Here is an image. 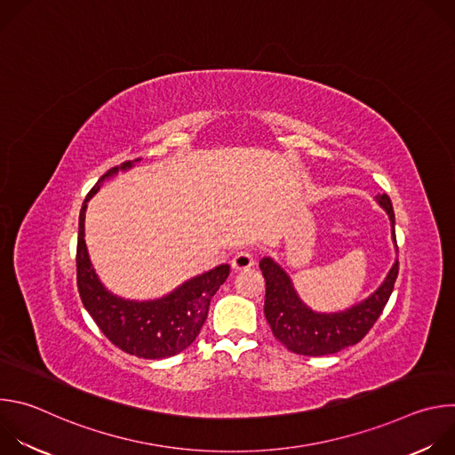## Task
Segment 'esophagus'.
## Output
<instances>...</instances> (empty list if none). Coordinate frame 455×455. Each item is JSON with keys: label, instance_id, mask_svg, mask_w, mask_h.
<instances>
[{"label": "esophagus", "instance_id": "esophagus-1", "mask_svg": "<svg viewBox=\"0 0 455 455\" xmlns=\"http://www.w3.org/2000/svg\"><path fill=\"white\" fill-rule=\"evenodd\" d=\"M253 267V257L250 251H237L232 259V268L235 272H243V270H248Z\"/></svg>", "mask_w": 455, "mask_h": 455}]
</instances>
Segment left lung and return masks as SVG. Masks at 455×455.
<instances>
[{"mask_svg":"<svg viewBox=\"0 0 455 455\" xmlns=\"http://www.w3.org/2000/svg\"><path fill=\"white\" fill-rule=\"evenodd\" d=\"M376 202L391 221L393 241L398 251L391 198L387 194H378ZM259 268L267 281L265 316L274 337L297 355L322 356L355 346L369 333L393 293L398 277V259L383 283L367 299L333 313L311 309L299 297L286 270L272 257H263L259 261Z\"/></svg>","mask_w":455,"mask_h":455,"instance_id":"left-lung-1","label":"left lung"}]
</instances>
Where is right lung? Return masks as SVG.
Segmentation results:
<instances>
[{"label":"right lung","mask_w":455,"mask_h":455,"mask_svg":"<svg viewBox=\"0 0 455 455\" xmlns=\"http://www.w3.org/2000/svg\"><path fill=\"white\" fill-rule=\"evenodd\" d=\"M137 158L135 162H139ZM135 162H125L109 169L88 192L79 216L77 237V288L81 300L100 331L118 349L139 358L160 360L174 356L196 340L207 320L211 299L227 281L228 265H220L205 274L190 277L171 293L151 299L133 300L111 293L99 279L84 241V220L88 202L99 192L104 180L118 171H127Z\"/></svg>","instance_id":"add662e5"}]
</instances>
